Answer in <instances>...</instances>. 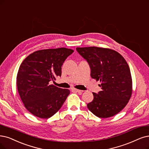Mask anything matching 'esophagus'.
Listing matches in <instances>:
<instances>
[{"label": "esophagus", "mask_w": 149, "mask_h": 149, "mask_svg": "<svg viewBox=\"0 0 149 149\" xmlns=\"http://www.w3.org/2000/svg\"><path fill=\"white\" fill-rule=\"evenodd\" d=\"M72 90H73V91H74L77 92V93H83V92H84V91H83V90H80L75 89V88H74Z\"/></svg>", "instance_id": "34e87169"}]
</instances>
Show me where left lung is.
Wrapping results in <instances>:
<instances>
[{
	"mask_svg": "<svg viewBox=\"0 0 149 149\" xmlns=\"http://www.w3.org/2000/svg\"><path fill=\"white\" fill-rule=\"evenodd\" d=\"M86 60L92 79L100 80L102 90L93 93V100L87 107L96 116L109 118L120 112L128 104L133 91L128 63L117 52L96 47L76 48Z\"/></svg>",
	"mask_w": 149,
	"mask_h": 149,
	"instance_id": "8db88e82",
	"label": "left lung"
}]
</instances>
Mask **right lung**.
<instances>
[{
    "label": "right lung",
    "mask_w": 149,
    "mask_h": 149,
    "mask_svg": "<svg viewBox=\"0 0 149 149\" xmlns=\"http://www.w3.org/2000/svg\"><path fill=\"white\" fill-rule=\"evenodd\" d=\"M73 52L66 48L41 49L29 54L20 65L18 91L24 107L35 116L48 118L62 107L70 91L50 83L61 75V66Z\"/></svg>",
    "instance_id": "right-lung-1"
}]
</instances>
